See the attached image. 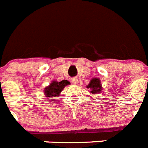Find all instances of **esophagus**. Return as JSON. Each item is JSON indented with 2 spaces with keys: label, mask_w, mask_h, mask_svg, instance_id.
<instances>
[{
  "label": "esophagus",
  "mask_w": 148,
  "mask_h": 148,
  "mask_svg": "<svg viewBox=\"0 0 148 148\" xmlns=\"http://www.w3.org/2000/svg\"><path fill=\"white\" fill-rule=\"evenodd\" d=\"M71 82L73 84H74V85H77L78 83V80L76 78H73L71 79Z\"/></svg>",
  "instance_id": "esophagus-1"
}]
</instances>
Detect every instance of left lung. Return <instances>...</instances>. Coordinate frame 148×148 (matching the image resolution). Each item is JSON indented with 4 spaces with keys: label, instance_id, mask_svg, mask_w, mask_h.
<instances>
[{
    "label": "left lung",
    "instance_id": "obj_1",
    "mask_svg": "<svg viewBox=\"0 0 148 148\" xmlns=\"http://www.w3.org/2000/svg\"><path fill=\"white\" fill-rule=\"evenodd\" d=\"M87 88L90 89L92 94H99L102 90V85L101 83V80L98 78H91L88 85H87Z\"/></svg>",
    "mask_w": 148,
    "mask_h": 148
}]
</instances>
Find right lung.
<instances>
[{
  "label": "right lung",
  "mask_w": 148,
  "mask_h": 148,
  "mask_svg": "<svg viewBox=\"0 0 148 148\" xmlns=\"http://www.w3.org/2000/svg\"><path fill=\"white\" fill-rule=\"evenodd\" d=\"M70 82L67 80H63L61 82H57L54 80L49 84V85L46 87L44 90L45 97L47 98V101L54 102L61 95V92L64 87L70 85Z\"/></svg>",
  "instance_id": "right-lung-1"
}]
</instances>
